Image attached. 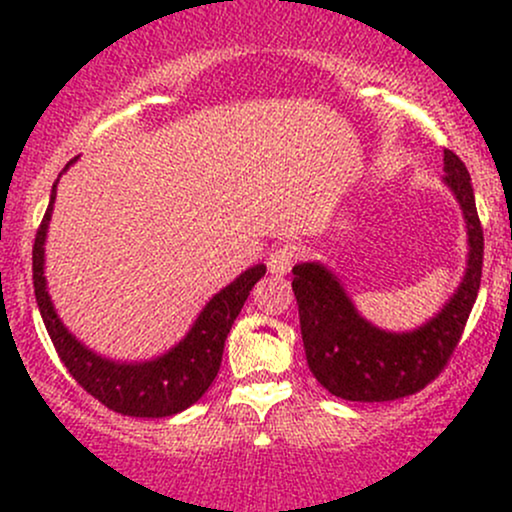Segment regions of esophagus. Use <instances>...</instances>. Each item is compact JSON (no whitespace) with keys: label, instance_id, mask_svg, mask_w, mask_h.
<instances>
[{"label":"esophagus","instance_id":"esophagus-1","mask_svg":"<svg viewBox=\"0 0 512 512\" xmlns=\"http://www.w3.org/2000/svg\"><path fill=\"white\" fill-rule=\"evenodd\" d=\"M298 257H301V248L293 243H279L274 245L272 252L267 257V267L272 274H286L296 264Z\"/></svg>","mask_w":512,"mask_h":512}]
</instances>
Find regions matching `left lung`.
<instances>
[{
  "label": "left lung",
  "instance_id": "obj_1",
  "mask_svg": "<svg viewBox=\"0 0 512 512\" xmlns=\"http://www.w3.org/2000/svg\"><path fill=\"white\" fill-rule=\"evenodd\" d=\"M445 185L460 202L469 236L464 279L436 317L411 332H385L370 325L325 264L293 267V293L301 315L305 358L325 390L349 402H390L409 397L436 380L460 342L477 301L484 264V231L474 204L469 170L445 149Z\"/></svg>",
  "mask_w": 512,
  "mask_h": 512
}]
</instances>
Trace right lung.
<instances>
[{"label":"right lung","mask_w":512,"mask_h":512,"mask_svg":"<svg viewBox=\"0 0 512 512\" xmlns=\"http://www.w3.org/2000/svg\"><path fill=\"white\" fill-rule=\"evenodd\" d=\"M76 158L64 166L67 170ZM57 182L52 185L48 211L40 221L33 245V289L38 301L40 315L55 344L57 356L67 366L69 375L79 383L91 397L105 404L108 409L125 416L139 419H163L178 411L192 407L209 385L214 383L221 368L223 344L233 322L248 301L252 286L262 279L267 267L255 264L245 269L236 281L216 293L187 332L180 344H175L168 354L144 363H115L86 349L74 337L52 308L48 286H45V236H48L52 204H55Z\"/></svg>","instance_id":"right-lung-1"}]
</instances>
